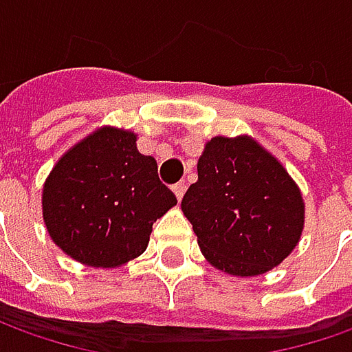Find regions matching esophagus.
Returning <instances> with one entry per match:
<instances>
[{"instance_id": "esophagus-1", "label": "esophagus", "mask_w": 352, "mask_h": 352, "mask_svg": "<svg viewBox=\"0 0 352 352\" xmlns=\"http://www.w3.org/2000/svg\"><path fill=\"white\" fill-rule=\"evenodd\" d=\"M186 188H188V186H186V182H178V184H174V186H172V190H174V194H176V197H178V199H182V196H184V192H186Z\"/></svg>"}]
</instances>
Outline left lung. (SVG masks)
Returning a JSON list of instances; mask_svg holds the SVG:
<instances>
[{"label": "left lung", "mask_w": 352, "mask_h": 352, "mask_svg": "<svg viewBox=\"0 0 352 352\" xmlns=\"http://www.w3.org/2000/svg\"><path fill=\"white\" fill-rule=\"evenodd\" d=\"M197 245L215 268L256 276L282 263L304 229V199L288 172L247 137H215L182 197Z\"/></svg>", "instance_id": "obj_1"}]
</instances>
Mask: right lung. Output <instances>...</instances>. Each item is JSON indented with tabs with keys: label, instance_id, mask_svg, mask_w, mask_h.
I'll use <instances>...</instances> for the list:
<instances>
[{
	"label": "right lung",
	"instance_id": "1",
	"mask_svg": "<svg viewBox=\"0 0 352 352\" xmlns=\"http://www.w3.org/2000/svg\"><path fill=\"white\" fill-rule=\"evenodd\" d=\"M135 141L129 131L102 129L62 156L45 182L48 233L78 263L113 268L139 256L153 223L176 206L156 160Z\"/></svg>",
	"mask_w": 352,
	"mask_h": 352
}]
</instances>
